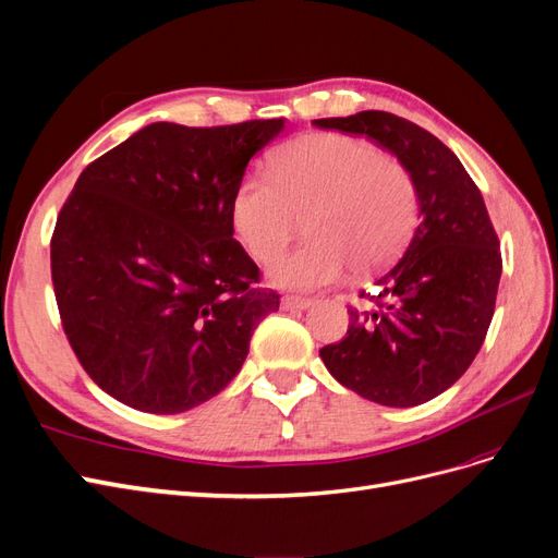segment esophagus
Masks as SVG:
<instances>
[{"mask_svg": "<svg viewBox=\"0 0 558 558\" xmlns=\"http://www.w3.org/2000/svg\"><path fill=\"white\" fill-rule=\"evenodd\" d=\"M282 311H305V307L313 305V299H301V296H284L282 299Z\"/></svg>", "mask_w": 558, "mask_h": 558, "instance_id": "1", "label": "esophagus"}]
</instances>
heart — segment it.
Instances as JSON below:
<instances>
[{"label": "heart", "instance_id": "heart-1", "mask_svg": "<svg viewBox=\"0 0 558 558\" xmlns=\"http://www.w3.org/2000/svg\"><path fill=\"white\" fill-rule=\"evenodd\" d=\"M305 245L278 257L268 278L290 290L338 282L347 268L373 274L393 262L418 222V191L411 172L373 142L342 135H305L282 147L274 174H245L230 204L236 241L259 262L271 259L307 216Z\"/></svg>", "mask_w": 558, "mask_h": 558}]
</instances>
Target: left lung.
<instances>
[{
    "mask_svg": "<svg viewBox=\"0 0 558 558\" xmlns=\"http://www.w3.org/2000/svg\"><path fill=\"white\" fill-rule=\"evenodd\" d=\"M313 123L393 154L414 177L421 209L402 259L375 280V294H361L365 311L349 307L347 336L319 356L369 402L423 404L466 373L494 315L501 253L483 195L441 140L402 117L365 110Z\"/></svg>",
    "mask_w": 558,
    "mask_h": 558,
    "instance_id": "8db88e82",
    "label": "left lung"
}]
</instances>
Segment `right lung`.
<instances>
[{"mask_svg": "<svg viewBox=\"0 0 558 558\" xmlns=\"http://www.w3.org/2000/svg\"><path fill=\"white\" fill-rule=\"evenodd\" d=\"M282 129L149 123L75 181L50 241L54 299L77 361L114 400L181 414L239 375L280 296L255 287L230 204Z\"/></svg>", "mask_w": 558, "mask_h": 558, "instance_id": "1", "label": "right lung"}]
</instances>
